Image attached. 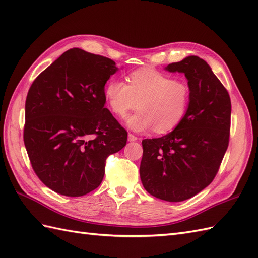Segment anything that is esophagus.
<instances>
[{"label": "esophagus", "instance_id": "obj_1", "mask_svg": "<svg viewBox=\"0 0 258 258\" xmlns=\"http://www.w3.org/2000/svg\"><path fill=\"white\" fill-rule=\"evenodd\" d=\"M137 140H139V137L135 136L134 134L128 133V141H130V142H135V141H137Z\"/></svg>", "mask_w": 258, "mask_h": 258}]
</instances>
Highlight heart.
Masks as SVG:
<instances>
[{
	"label": "heart",
	"mask_w": 258,
	"mask_h": 258,
	"mask_svg": "<svg viewBox=\"0 0 258 258\" xmlns=\"http://www.w3.org/2000/svg\"><path fill=\"white\" fill-rule=\"evenodd\" d=\"M127 83L112 79L104 88V97L111 111L118 117L140 111L127 118V125L142 132L155 127L159 134L168 133L182 122L189 110L191 88L181 79L152 68H141L127 77Z\"/></svg>",
	"instance_id": "1"
}]
</instances>
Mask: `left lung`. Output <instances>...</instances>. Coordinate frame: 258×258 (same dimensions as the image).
Segmentation results:
<instances>
[{
  "instance_id": "8db88e82",
  "label": "left lung",
  "mask_w": 258,
  "mask_h": 258,
  "mask_svg": "<svg viewBox=\"0 0 258 258\" xmlns=\"http://www.w3.org/2000/svg\"><path fill=\"white\" fill-rule=\"evenodd\" d=\"M166 69L187 77L190 106L169 134L143 140L140 175L148 194L180 202L199 194L217 176L229 146L231 99L210 66L199 57L189 56Z\"/></svg>"
}]
</instances>
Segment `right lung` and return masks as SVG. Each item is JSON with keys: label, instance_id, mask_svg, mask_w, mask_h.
<instances>
[{"label": "right lung", "instance_id": "add662e5", "mask_svg": "<svg viewBox=\"0 0 258 258\" xmlns=\"http://www.w3.org/2000/svg\"><path fill=\"white\" fill-rule=\"evenodd\" d=\"M116 70L112 59L73 48L28 90L24 144L40 181L59 195L97 189L106 158L126 145V130L104 107V86Z\"/></svg>", "mask_w": 258, "mask_h": 258}]
</instances>
